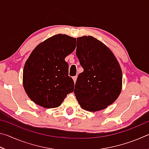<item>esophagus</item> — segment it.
<instances>
[{
  "label": "esophagus",
  "mask_w": 149,
  "mask_h": 149,
  "mask_svg": "<svg viewBox=\"0 0 149 149\" xmlns=\"http://www.w3.org/2000/svg\"><path fill=\"white\" fill-rule=\"evenodd\" d=\"M77 75H75V76H74V77H73V79H74V82L76 81V80H77Z\"/></svg>",
  "instance_id": "obj_1"
}]
</instances>
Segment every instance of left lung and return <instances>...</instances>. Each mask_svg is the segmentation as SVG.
Listing matches in <instances>:
<instances>
[{"mask_svg": "<svg viewBox=\"0 0 149 149\" xmlns=\"http://www.w3.org/2000/svg\"><path fill=\"white\" fill-rule=\"evenodd\" d=\"M76 55L84 68L74 89L78 102L90 112L104 109L118 99L122 91V72L116 58L92 36L77 38Z\"/></svg>", "mask_w": 149, "mask_h": 149, "instance_id": "8db88e82", "label": "left lung"}]
</instances>
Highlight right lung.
I'll return each mask as SVG.
<instances>
[{
  "mask_svg": "<svg viewBox=\"0 0 149 149\" xmlns=\"http://www.w3.org/2000/svg\"><path fill=\"white\" fill-rule=\"evenodd\" d=\"M76 39L58 34L35 47L24 65L23 85L29 99L45 108L59 107L74 91L65 58L74 52Z\"/></svg>",
  "mask_w": 149,
  "mask_h": 149,
  "instance_id": "add662e5",
  "label": "right lung"
}]
</instances>
